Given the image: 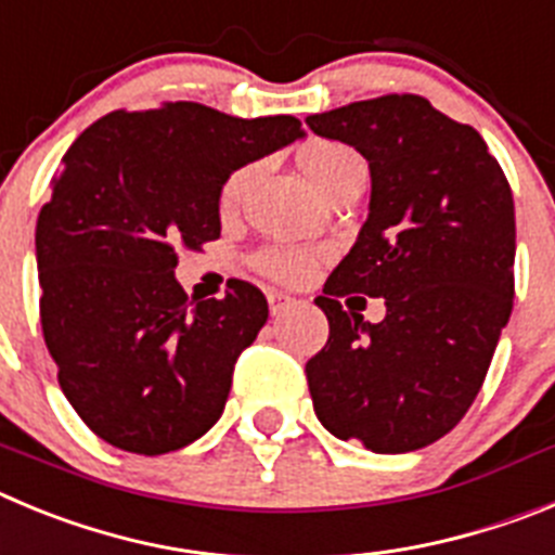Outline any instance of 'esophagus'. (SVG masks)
Wrapping results in <instances>:
<instances>
[{"label": "esophagus", "instance_id": "esophagus-1", "mask_svg": "<svg viewBox=\"0 0 555 555\" xmlns=\"http://www.w3.org/2000/svg\"><path fill=\"white\" fill-rule=\"evenodd\" d=\"M296 304V298L287 296V293H279V289H273V293H268V307H271V314L276 318V314H282L284 309H289Z\"/></svg>", "mask_w": 555, "mask_h": 555}]
</instances>
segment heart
Segmentation results:
<instances>
[{
	"instance_id": "b5f03b06",
	"label": "heart",
	"mask_w": 555,
	"mask_h": 555,
	"mask_svg": "<svg viewBox=\"0 0 555 555\" xmlns=\"http://www.w3.org/2000/svg\"><path fill=\"white\" fill-rule=\"evenodd\" d=\"M301 168L307 173V179L312 182V188L321 196H332L337 188L348 182L353 177H364L367 173V166L364 159L353 152L351 146L337 141H318L309 149H304L301 154ZM248 171H237L229 177V182L223 184V196L221 202L234 204V198L241 196L243 184H246ZM254 266L266 276L276 279V282L298 284L307 282L314 271V254L307 251V248L298 246H268L254 257Z\"/></svg>"
}]
</instances>
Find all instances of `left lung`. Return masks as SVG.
Wrapping results in <instances>:
<instances>
[{"label":"left lung","instance_id":"left-lung-1","mask_svg":"<svg viewBox=\"0 0 555 555\" xmlns=\"http://www.w3.org/2000/svg\"><path fill=\"white\" fill-rule=\"evenodd\" d=\"M371 166V212L314 304L328 339L307 362L318 421L373 453L446 437L476 401L514 301V198L481 134L414 93L307 118ZM348 292L384 297L378 324Z\"/></svg>","mask_w":555,"mask_h":555}]
</instances>
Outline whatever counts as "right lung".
<instances>
[{"instance_id": "1", "label": "right lung", "mask_w": 555, "mask_h": 555, "mask_svg": "<svg viewBox=\"0 0 555 555\" xmlns=\"http://www.w3.org/2000/svg\"><path fill=\"white\" fill-rule=\"evenodd\" d=\"M298 138L293 116L166 102L107 113L63 154L35 227L41 326L63 396L104 442L157 456L216 426L268 301L248 282L191 301L177 251L221 237L229 173Z\"/></svg>"}]
</instances>
